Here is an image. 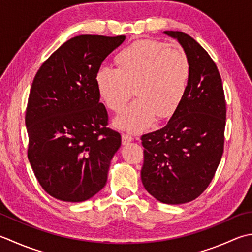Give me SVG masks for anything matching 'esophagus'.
Returning a JSON list of instances; mask_svg holds the SVG:
<instances>
[{
    "label": "esophagus",
    "mask_w": 252,
    "mask_h": 252,
    "mask_svg": "<svg viewBox=\"0 0 252 252\" xmlns=\"http://www.w3.org/2000/svg\"><path fill=\"white\" fill-rule=\"evenodd\" d=\"M133 136H131V135H129V134H122V144L123 145H127L129 144V143H131V142H133Z\"/></svg>",
    "instance_id": "obj_1"
}]
</instances>
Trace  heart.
Wrapping results in <instances>:
<instances>
[{"mask_svg": "<svg viewBox=\"0 0 252 252\" xmlns=\"http://www.w3.org/2000/svg\"><path fill=\"white\" fill-rule=\"evenodd\" d=\"M119 68L102 65L96 72V86L106 106L120 111L113 120L118 129L140 133L149 129L156 116L170 118L188 90L191 64L186 51L177 44L140 40L117 56Z\"/></svg>", "mask_w": 252, "mask_h": 252, "instance_id": "b5f03b06", "label": "heart"}]
</instances>
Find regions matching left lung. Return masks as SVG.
Returning <instances> with one entry per match:
<instances>
[{"instance_id": "8db88e82", "label": "left lung", "mask_w": 252, "mask_h": 252, "mask_svg": "<svg viewBox=\"0 0 252 252\" xmlns=\"http://www.w3.org/2000/svg\"><path fill=\"white\" fill-rule=\"evenodd\" d=\"M176 39L191 64L188 90L177 111L160 130L142 136L141 178L161 203L184 204L208 188L224 151L226 102L218 66L200 44L181 32Z\"/></svg>"}]
</instances>
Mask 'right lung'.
<instances>
[{"label":"right lung","instance_id":"1","mask_svg":"<svg viewBox=\"0 0 252 252\" xmlns=\"http://www.w3.org/2000/svg\"><path fill=\"white\" fill-rule=\"evenodd\" d=\"M126 36L81 34L54 51L39 68L26 117L28 159L47 193L83 202L106 186L121 135L108 129L96 72Z\"/></svg>","mask_w":252,"mask_h":252}]
</instances>
